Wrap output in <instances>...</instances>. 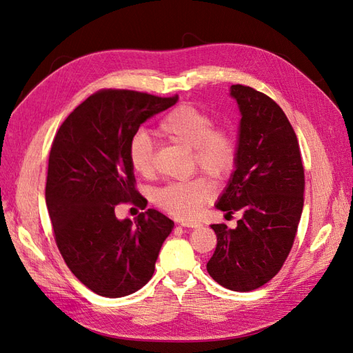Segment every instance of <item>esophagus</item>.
<instances>
[{
    "label": "esophagus",
    "mask_w": 353,
    "mask_h": 353,
    "mask_svg": "<svg viewBox=\"0 0 353 353\" xmlns=\"http://www.w3.org/2000/svg\"><path fill=\"white\" fill-rule=\"evenodd\" d=\"M181 227H184V228H193V230H196V228H200L201 227V223L200 222H188V221H184V222H181L179 223Z\"/></svg>",
    "instance_id": "1"
}]
</instances>
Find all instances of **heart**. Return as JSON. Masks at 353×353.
<instances>
[{
	"mask_svg": "<svg viewBox=\"0 0 353 353\" xmlns=\"http://www.w3.org/2000/svg\"><path fill=\"white\" fill-rule=\"evenodd\" d=\"M157 135L165 141L191 148V169L215 181L231 175L239 156V140L231 128L213 125V117L197 105L183 103L160 119ZM128 157L137 174L150 178L154 174V144L145 132H137L128 145ZM213 193L206 178H190L159 188L154 203L176 219L196 216Z\"/></svg>",
	"mask_w": 353,
	"mask_h": 353,
	"instance_id": "b5f03b06",
	"label": "heart"
}]
</instances>
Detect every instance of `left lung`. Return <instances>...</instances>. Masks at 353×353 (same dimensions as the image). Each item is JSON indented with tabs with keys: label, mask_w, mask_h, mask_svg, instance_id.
Listing matches in <instances>:
<instances>
[{
	"label": "left lung",
	"mask_w": 353,
	"mask_h": 353,
	"mask_svg": "<svg viewBox=\"0 0 353 353\" xmlns=\"http://www.w3.org/2000/svg\"><path fill=\"white\" fill-rule=\"evenodd\" d=\"M241 112L236 170L216 208L240 212L237 228L213 223L218 237L208 272L232 292H252L279 274L303 209L301 147L285 113L268 95L231 85Z\"/></svg>",
	"instance_id": "1"
}]
</instances>
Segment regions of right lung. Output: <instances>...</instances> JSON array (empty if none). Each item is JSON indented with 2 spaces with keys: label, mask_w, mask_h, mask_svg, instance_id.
<instances>
[{
  "label": "right lung",
  "mask_w": 353,
  "mask_h": 353,
  "mask_svg": "<svg viewBox=\"0 0 353 353\" xmlns=\"http://www.w3.org/2000/svg\"><path fill=\"white\" fill-rule=\"evenodd\" d=\"M178 100L104 88L82 101L51 144L46 201L57 248L73 275L104 297L128 296L153 276L174 221L154 209L119 221L121 203L140 205L128 145L148 117Z\"/></svg>",
  "instance_id": "1"
}]
</instances>
